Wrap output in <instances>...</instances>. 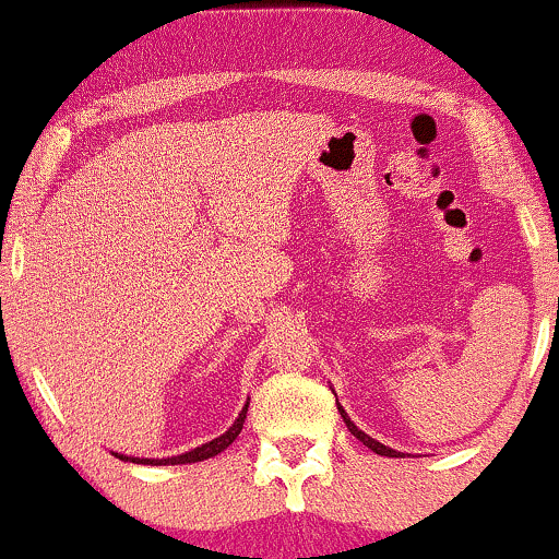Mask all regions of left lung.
<instances>
[{
  "instance_id": "1",
  "label": "left lung",
  "mask_w": 559,
  "mask_h": 559,
  "mask_svg": "<svg viewBox=\"0 0 559 559\" xmlns=\"http://www.w3.org/2000/svg\"><path fill=\"white\" fill-rule=\"evenodd\" d=\"M338 413H342V418H344V423H346V428H349V433L355 436V439H360L365 447L368 449H373L376 454H381V457H404L402 452H396V449H391V447H386V444H381V441H376L373 436H368L365 431H360V428L355 426V420L349 418V415H346V409L342 407V404H338Z\"/></svg>"
}]
</instances>
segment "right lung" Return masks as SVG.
I'll use <instances>...</instances> for the list:
<instances>
[{
    "instance_id": "1",
    "label": "right lung",
    "mask_w": 559,
    "mask_h": 559,
    "mask_svg": "<svg viewBox=\"0 0 559 559\" xmlns=\"http://www.w3.org/2000/svg\"><path fill=\"white\" fill-rule=\"evenodd\" d=\"M247 407H249V402L243 404L241 413H239V418L234 420V426H230L226 433H221V436H217V439L207 441V444L189 449V452H183V454H173V457H131V454H120V452H112V454H115V457L126 460V463H136V465H186V463H202V460L215 457V454H221L223 449H228L230 444H234L236 436L241 433L243 420H247Z\"/></svg>"
}]
</instances>
